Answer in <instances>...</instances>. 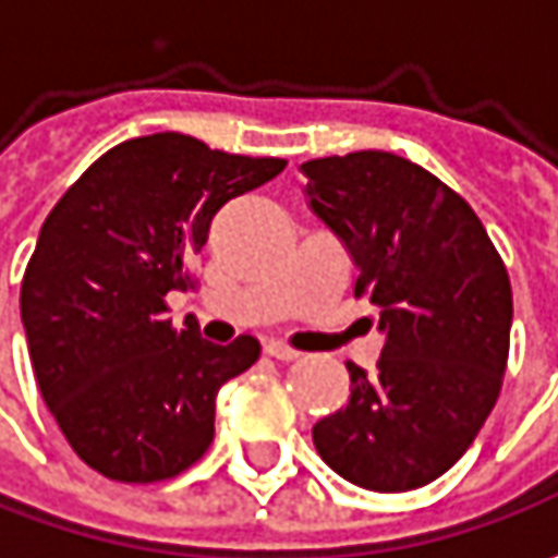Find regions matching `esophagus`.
Masks as SVG:
<instances>
[{
    "mask_svg": "<svg viewBox=\"0 0 558 558\" xmlns=\"http://www.w3.org/2000/svg\"><path fill=\"white\" fill-rule=\"evenodd\" d=\"M264 351H267L269 356H276V360H286V363H289V360H298V356H301V351H294V348H289L286 341H267V344H264Z\"/></svg>",
    "mask_w": 558,
    "mask_h": 558,
    "instance_id": "obj_1",
    "label": "esophagus"
}]
</instances>
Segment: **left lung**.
I'll return each instance as SVG.
<instances>
[{"label":"left lung","mask_w":558,"mask_h":558,"mask_svg":"<svg viewBox=\"0 0 558 558\" xmlns=\"http://www.w3.org/2000/svg\"><path fill=\"white\" fill-rule=\"evenodd\" d=\"M301 170L385 332L373 375L348 363L351 397L313 425V444L356 487L413 490L460 460L500 397L509 272L469 202L418 163L354 151Z\"/></svg>","instance_id":"obj_1"}]
</instances>
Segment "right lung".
Here are the masks:
<instances>
[{
	"label": "right lung",
	"mask_w": 558,
	"mask_h": 558,
	"mask_svg": "<svg viewBox=\"0 0 558 558\" xmlns=\"http://www.w3.org/2000/svg\"><path fill=\"white\" fill-rule=\"evenodd\" d=\"M282 170V158L155 133L105 151L46 217L21 319L39 395L98 475L167 482L207 453L217 391L257 363L260 341L223 348L177 329L167 294L195 286L189 260L214 214Z\"/></svg>",
	"instance_id": "right-lung-1"
}]
</instances>
